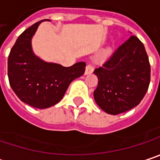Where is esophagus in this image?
<instances>
[{
	"label": "esophagus",
	"instance_id": "1",
	"mask_svg": "<svg viewBox=\"0 0 160 160\" xmlns=\"http://www.w3.org/2000/svg\"><path fill=\"white\" fill-rule=\"evenodd\" d=\"M92 72H93V67L91 64H88L86 66V68H85V74L88 75V74H91Z\"/></svg>",
	"mask_w": 160,
	"mask_h": 160
}]
</instances>
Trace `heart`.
I'll return each mask as SVG.
<instances>
[{
	"instance_id": "obj_1",
	"label": "heart",
	"mask_w": 160,
	"mask_h": 160,
	"mask_svg": "<svg viewBox=\"0 0 160 160\" xmlns=\"http://www.w3.org/2000/svg\"><path fill=\"white\" fill-rule=\"evenodd\" d=\"M106 53H107V54H108V53H110V51H107V52H106Z\"/></svg>"
}]
</instances>
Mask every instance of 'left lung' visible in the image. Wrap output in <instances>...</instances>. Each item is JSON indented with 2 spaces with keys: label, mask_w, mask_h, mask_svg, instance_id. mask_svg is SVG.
<instances>
[{
  "label": "left lung",
  "mask_w": 160,
  "mask_h": 160,
  "mask_svg": "<svg viewBox=\"0 0 160 160\" xmlns=\"http://www.w3.org/2000/svg\"><path fill=\"white\" fill-rule=\"evenodd\" d=\"M94 74L98 86L93 96L101 109L115 115L138 106L150 82V64L143 43L130 37Z\"/></svg>",
  "instance_id": "obj_1"
}]
</instances>
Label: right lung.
Wrapping results in <instances>:
<instances>
[{
    "instance_id": "add662e5",
    "label": "right lung",
    "mask_w": 160,
    "mask_h": 160,
    "mask_svg": "<svg viewBox=\"0 0 160 160\" xmlns=\"http://www.w3.org/2000/svg\"><path fill=\"white\" fill-rule=\"evenodd\" d=\"M43 21L22 32L8 58V78L12 91L24 103L38 109L57 104L71 81L83 75L86 66L85 62H78L66 68L35 55L32 38Z\"/></svg>"
}]
</instances>
